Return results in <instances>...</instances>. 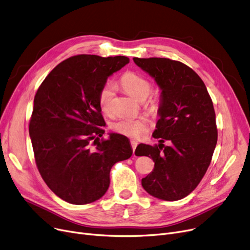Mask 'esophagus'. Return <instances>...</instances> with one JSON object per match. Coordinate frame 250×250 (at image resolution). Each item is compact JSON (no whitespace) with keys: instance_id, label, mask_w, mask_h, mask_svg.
<instances>
[{"instance_id":"esophagus-1","label":"esophagus","mask_w":250,"mask_h":250,"mask_svg":"<svg viewBox=\"0 0 250 250\" xmlns=\"http://www.w3.org/2000/svg\"><path fill=\"white\" fill-rule=\"evenodd\" d=\"M130 145H132V148H133V154L135 156V150H136V147L138 145V142L136 140H132L130 141Z\"/></svg>"}]
</instances>
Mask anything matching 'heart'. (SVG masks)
Returning a JSON list of instances; mask_svg holds the SVG:
<instances>
[{"instance_id":"1","label":"heart","mask_w":250,"mask_h":250,"mask_svg":"<svg viewBox=\"0 0 250 250\" xmlns=\"http://www.w3.org/2000/svg\"><path fill=\"white\" fill-rule=\"evenodd\" d=\"M121 86L126 92L128 95L133 98L143 101L145 100L151 92L152 85L149 80L136 73L126 72L125 73L120 80ZM115 86L113 83H106L101 90L98 95V103L101 111L106 114L111 115L113 113V98H114ZM151 106L153 108L158 107V101L156 99L151 100ZM114 132L130 137V138H141L147 132V123L142 117L138 118H121L112 125Z\"/></svg>"}]
</instances>
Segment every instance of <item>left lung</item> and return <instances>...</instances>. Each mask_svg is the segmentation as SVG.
<instances>
[{"mask_svg": "<svg viewBox=\"0 0 250 250\" xmlns=\"http://www.w3.org/2000/svg\"><path fill=\"white\" fill-rule=\"evenodd\" d=\"M134 62L162 90L160 118L153 134L160 144H141L135 152L155 163L142 186L155 198L178 201L199 186L211 163L218 140L213 101L188 65L165 58H134ZM165 140L170 141L169 146L163 144Z\"/></svg>", "mask_w": 250, "mask_h": 250, "instance_id": "8db88e82", "label": "left lung"}]
</instances>
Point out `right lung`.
Here are the masks:
<instances>
[{"instance_id": "add662e5", "label": "right lung", "mask_w": 250, "mask_h": 250, "mask_svg": "<svg viewBox=\"0 0 250 250\" xmlns=\"http://www.w3.org/2000/svg\"><path fill=\"white\" fill-rule=\"evenodd\" d=\"M128 62L124 56H74L60 62L36 92L29 123L35 163L46 186L70 204L102 198L111 167L133 154L123 135L100 139L105 122L98 103L107 78Z\"/></svg>"}]
</instances>
